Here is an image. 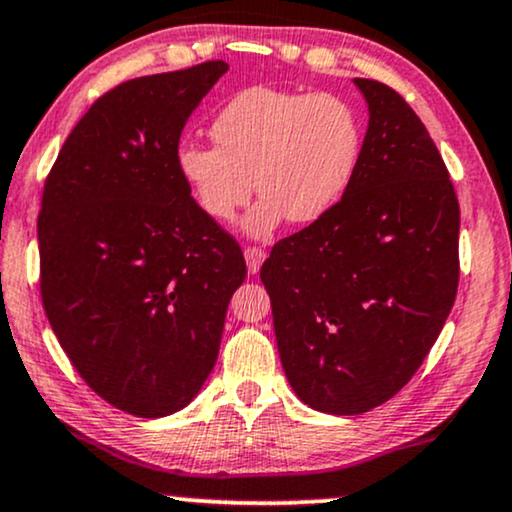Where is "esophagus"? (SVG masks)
<instances>
[{"instance_id": "1", "label": "esophagus", "mask_w": 512, "mask_h": 512, "mask_svg": "<svg viewBox=\"0 0 512 512\" xmlns=\"http://www.w3.org/2000/svg\"><path fill=\"white\" fill-rule=\"evenodd\" d=\"M245 264H248V271L250 274H257V271H260V267H262V262H264V250H260V248H245Z\"/></svg>"}]
</instances>
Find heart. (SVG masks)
Segmentation results:
<instances>
[{
    "mask_svg": "<svg viewBox=\"0 0 512 512\" xmlns=\"http://www.w3.org/2000/svg\"><path fill=\"white\" fill-rule=\"evenodd\" d=\"M217 146L184 144L177 170L198 208L229 222L250 203L243 231L269 238L286 219L321 222L338 208L361 160L359 115L335 94L252 87L236 94L210 127Z\"/></svg>",
    "mask_w": 512,
    "mask_h": 512,
    "instance_id": "1",
    "label": "heart"
}]
</instances>
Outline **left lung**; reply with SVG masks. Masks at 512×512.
Wrapping results in <instances>:
<instances>
[{
	"label": "left lung",
	"instance_id": "8db88e82",
	"mask_svg": "<svg viewBox=\"0 0 512 512\" xmlns=\"http://www.w3.org/2000/svg\"><path fill=\"white\" fill-rule=\"evenodd\" d=\"M354 84L368 106L357 177L260 271L290 387L333 416L371 411L409 383L458 288L461 210L435 141L387 84Z\"/></svg>",
	"mask_w": 512,
	"mask_h": 512
}]
</instances>
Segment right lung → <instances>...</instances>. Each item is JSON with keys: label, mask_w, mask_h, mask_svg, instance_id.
Masks as SVG:
<instances>
[{"label": "right lung", "mask_w": 512, "mask_h": 512, "mask_svg": "<svg viewBox=\"0 0 512 512\" xmlns=\"http://www.w3.org/2000/svg\"><path fill=\"white\" fill-rule=\"evenodd\" d=\"M226 70L208 61L118 84L82 115L44 181V312L84 383L139 418L191 404L245 278L238 243L177 170L181 129Z\"/></svg>", "instance_id": "add662e5"}]
</instances>
